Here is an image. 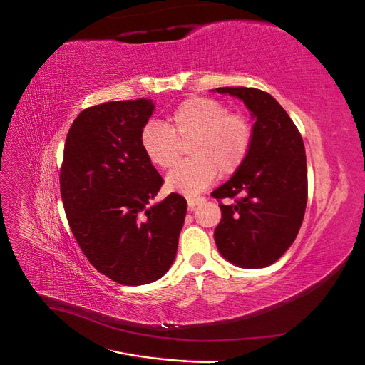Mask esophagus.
I'll list each match as a JSON object with an SVG mask.
<instances>
[{
    "label": "esophagus",
    "mask_w": 365,
    "mask_h": 365,
    "mask_svg": "<svg viewBox=\"0 0 365 365\" xmlns=\"http://www.w3.org/2000/svg\"><path fill=\"white\" fill-rule=\"evenodd\" d=\"M202 201H204L202 196H189V197H187V204H189L190 210H195V207L202 204Z\"/></svg>",
    "instance_id": "34e87169"
}]
</instances>
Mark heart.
Here are the masks:
<instances>
[{
    "label": "heart",
    "mask_w": 365,
    "mask_h": 365,
    "mask_svg": "<svg viewBox=\"0 0 365 365\" xmlns=\"http://www.w3.org/2000/svg\"><path fill=\"white\" fill-rule=\"evenodd\" d=\"M254 140L251 120L210 97H190L173 109L164 125L148 123L141 129L140 148L158 169H170L187 146V160L165 176L172 192L195 195L216 175L231 176L245 163Z\"/></svg>",
    "instance_id": "b5f03b06"
}]
</instances>
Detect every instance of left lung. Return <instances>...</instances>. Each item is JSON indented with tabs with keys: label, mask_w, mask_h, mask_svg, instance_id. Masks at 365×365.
Returning a JSON list of instances; mask_svg holds the SVG:
<instances>
[{
	"label": "left lung",
	"mask_w": 365,
	"mask_h": 365,
	"mask_svg": "<svg viewBox=\"0 0 365 365\" xmlns=\"http://www.w3.org/2000/svg\"><path fill=\"white\" fill-rule=\"evenodd\" d=\"M216 91L242 98L256 120L245 163L212 193L222 212L215 230L216 245L236 267H269L292 245L304 217L307 168L303 138L271 94L245 86ZM225 197L235 202L222 205L220 201Z\"/></svg>",
	"instance_id": "obj_1"
}]
</instances>
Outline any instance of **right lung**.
<instances>
[{
    "label": "right lung",
    "mask_w": 365,
    "mask_h": 365,
    "mask_svg": "<svg viewBox=\"0 0 365 365\" xmlns=\"http://www.w3.org/2000/svg\"><path fill=\"white\" fill-rule=\"evenodd\" d=\"M153 108L137 98L83 109L65 140L59 175L77 245L98 272L126 286L169 271L187 212L178 193L152 204L163 178L143 155L140 134Z\"/></svg>",
    "instance_id": "add662e5"
}]
</instances>
